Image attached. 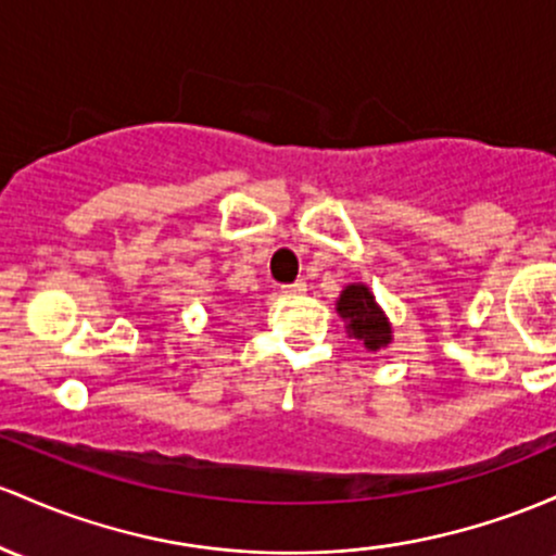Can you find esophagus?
<instances>
[{
  "instance_id": "esophagus-1",
  "label": "esophagus",
  "mask_w": 556,
  "mask_h": 556,
  "mask_svg": "<svg viewBox=\"0 0 556 556\" xmlns=\"http://www.w3.org/2000/svg\"><path fill=\"white\" fill-rule=\"evenodd\" d=\"M282 292H285V295H288V298H298V295H303V292H306V282H303V279H298V282L285 285Z\"/></svg>"
}]
</instances>
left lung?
<instances>
[{"mask_svg": "<svg viewBox=\"0 0 556 556\" xmlns=\"http://www.w3.org/2000/svg\"><path fill=\"white\" fill-rule=\"evenodd\" d=\"M340 319L345 321L348 338L356 340L358 345L367 348L369 353L382 351L393 343V325H390L388 314L377 303L375 292L369 285L351 282L345 285L340 298L334 301Z\"/></svg>", "mask_w": 556, "mask_h": 556, "instance_id": "1", "label": "left lung"}]
</instances>
